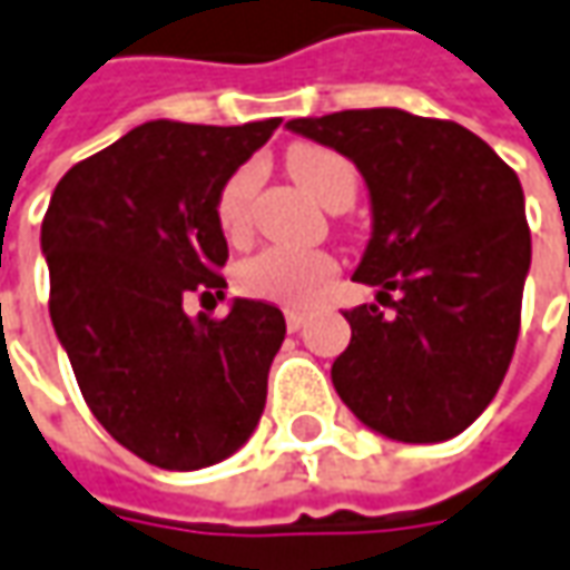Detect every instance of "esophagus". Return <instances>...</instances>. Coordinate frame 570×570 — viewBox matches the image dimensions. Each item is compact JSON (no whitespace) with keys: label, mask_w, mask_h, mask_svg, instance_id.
Returning <instances> with one entry per match:
<instances>
[{"label":"esophagus","mask_w":570,"mask_h":570,"mask_svg":"<svg viewBox=\"0 0 570 570\" xmlns=\"http://www.w3.org/2000/svg\"><path fill=\"white\" fill-rule=\"evenodd\" d=\"M303 325H306V312L286 309V328H289V332H299Z\"/></svg>","instance_id":"obj_1"}]
</instances>
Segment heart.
Segmentation results:
<instances>
[{"label":"heart","instance_id":"obj_1","mask_svg":"<svg viewBox=\"0 0 570 570\" xmlns=\"http://www.w3.org/2000/svg\"><path fill=\"white\" fill-rule=\"evenodd\" d=\"M286 168L303 185V190L325 207L341 194L354 197V190H357L354 165L322 146L293 149L286 159ZM255 185H258V171L238 168L219 190L216 219L229 242H242L248 236ZM332 277L334 261L325 252H299V248H286V245L261 248L236 264V286L242 293L281 303V306H293V309L312 306L325 293V286L332 284Z\"/></svg>","mask_w":570,"mask_h":570}]
</instances>
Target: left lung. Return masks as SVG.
Masks as SVG:
<instances>
[{
    "instance_id": "left-lung-1",
    "label": "left lung",
    "mask_w": 570,
    "mask_h": 570,
    "mask_svg": "<svg viewBox=\"0 0 570 570\" xmlns=\"http://www.w3.org/2000/svg\"><path fill=\"white\" fill-rule=\"evenodd\" d=\"M286 130L357 165L373 233L354 281L375 303L344 312L332 363L341 402L399 443L462 433L508 373L530 274V226L513 168L453 120L402 108L296 117Z\"/></svg>"
}]
</instances>
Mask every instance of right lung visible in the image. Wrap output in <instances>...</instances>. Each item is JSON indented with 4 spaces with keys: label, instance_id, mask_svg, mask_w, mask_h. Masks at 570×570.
Returning a JSON list of instances; mask_svg holds the SVG:
<instances>
[{
    "label": "right lung",
    "instance_id": "obj_1",
    "mask_svg": "<svg viewBox=\"0 0 570 570\" xmlns=\"http://www.w3.org/2000/svg\"><path fill=\"white\" fill-rule=\"evenodd\" d=\"M277 127L139 124L72 165L43 216L50 322L76 383L98 424L159 469L229 459L267 402L284 312L233 299L226 318H190L185 299L226 296L216 200Z\"/></svg>",
    "mask_w": 570,
    "mask_h": 570
}]
</instances>
